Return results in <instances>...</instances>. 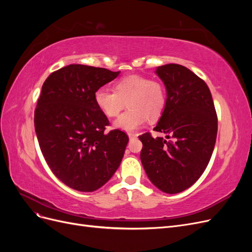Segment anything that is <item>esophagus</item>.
Returning a JSON list of instances; mask_svg holds the SVG:
<instances>
[{
    "label": "esophagus",
    "mask_w": 252,
    "mask_h": 252,
    "mask_svg": "<svg viewBox=\"0 0 252 252\" xmlns=\"http://www.w3.org/2000/svg\"><path fill=\"white\" fill-rule=\"evenodd\" d=\"M128 136H129V139H135L136 136H138V135H136L135 133H131V132H129V133H128Z\"/></svg>",
    "instance_id": "1"
}]
</instances>
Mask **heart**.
Returning <instances> with one entry per match:
<instances>
[{
    "label": "heart",
    "mask_w": 252,
    "mask_h": 252,
    "mask_svg": "<svg viewBox=\"0 0 252 252\" xmlns=\"http://www.w3.org/2000/svg\"><path fill=\"white\" fill-rule=\"evenodd\" d=\"M94 102L106 117H117L124 109L128 110L114 122V127L125 131H135L146 121L157 120L164 110L166 103L165 88L162 83L142 75H128L116 83V91L105 87L94 93Z\"/></svg>",
    "instance_id": "b5f03b06"
}]
</instances>
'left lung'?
I'll return each mask as SVG.
<instances>
[{"label":"left lung","instance_id":"obj_1","mask_svg":"<svg viewBox=\"0 0 252 252\" xmlns=\"http://www.w3.org/2000/svg\"><path fill=\"white\" fill-rule=\"evenodd\" d=\"M166 88V103L154 130L165 134L139 136L142 165L158 189L184 191L200 179L215 149L218 118L210 90L185 66L166 64L156 70Z\"/></svg>","mask_w":252,"mask_h":252}]
</instances>
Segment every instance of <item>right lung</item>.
<instances>
[{"instance_id":"add662e5","label":"right lung","mask_w":252,"mask_h":252,"mask_svg":"<svg viewBox=\"0 0 252 252\" xmlns=\"http://www.w3.org/2000/svg\"><path fill=\"white\" fill-rule=\"evenodd\" d=\"M120 71L71 64L44 82L34 111V128L42 154L65 185L93 192L117 171L129 141L116 129L105 133L107 117L97 108L94 93Z\"/></svg>"}]
</instances>
